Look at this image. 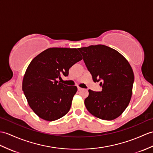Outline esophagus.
I'll return each mask as SVG.
<instances>
[{
    "mask_svg": "<svg viewBox=\"0 0 153 153\" xmlns=\"http://www.w3.org/2000/svg\"><path fill=\"white\" fill-rule=\"evenodd\" d=\"M77 90L79 91H81V90H83V88H81V87H77Z\"/></svg>",
    "mask_w": 153,
    "mask_h": 153,
    "instance_id": "esophagus-1",
    "label": "esophagus"
}]
</instances>
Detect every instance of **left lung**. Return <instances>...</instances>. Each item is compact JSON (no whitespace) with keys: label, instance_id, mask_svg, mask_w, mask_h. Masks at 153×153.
<instances>
[{"label":"left lung","instance_id":"8db88e82","mask_svg":"<svg viewBox=\"0 0 153 153\" xmlns=\"http://www.w3.org/2000/svg\"><path fill=\"white\" fill-rule=\"evenodd\" d=\"M94 82L101 81L102 90H88L85 100L92 115L106 120L122 114L129 104L134 81V72L128 60L117 51L104 45L78 49Z\"/></svg>","mask_w":153,"mask_h":153}]
</instances>
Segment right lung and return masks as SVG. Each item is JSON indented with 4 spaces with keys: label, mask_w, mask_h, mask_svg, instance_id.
<instances>
[{
    "label": "right lung",
    "mask_w": 153,
    "mask_h": 153,
    "mask_svg": "<svg viewBox=\"0 0 153 153\" xmlns=\"http://www.w3.org/2000/svg\"><path fill=\"white\" fill-rule=\"evenodd\" d=\"M82 59L76 48H53L44 51L28 65L22 88L28 105L41 119L53 121L69 111L76 86L62 83L69 69Z\"/></svg>",
    "instance_id": "right-lung-1"
}]
</instances>
